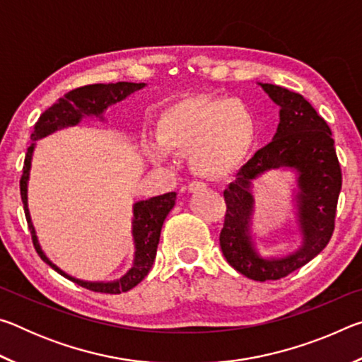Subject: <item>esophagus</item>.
Returning <instances> with one entry per match:
<instances>
[{
    "instance_id": "1",
    "label": "esophagus",
    "mask_w": 362,
    "mask_h": 362,
    "mask_svg": "<svg viewBox=\"0 0 362 362\" xmlns=\"http://www.w3.org/2000/svg\"><path fill=\"white\" fill-rule=\"evenodd\" d=\"M185 189L188 193H198V192H204L206 185L203 182H192V183H188Z\"/></svg>"
}]
</instances>
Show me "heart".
I'll return each mask as SVG.
<instances>
[{"mask_svg": "<svg viewBox=\"0 0 362 362\" xmlns=\"http://www.w3.org/2000/svg\"><path fill=\"white\" fill-rule=\"evenodd\" d=\"M158 142H148L146 155L159 163L170 151L188 153L196 175L218 180L246 161L257 137L249 105L226 97L196 95L170 103L158 116Z\"/></svg>", "mask_w": 362, "mask_h": 362, "instance_id": "heart-1", "label": "heart"}]
</instances>
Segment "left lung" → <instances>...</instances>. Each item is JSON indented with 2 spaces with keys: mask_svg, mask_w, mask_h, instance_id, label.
Segmentation results:
<instances>
[{
  "mask_svg": "<svg viewBox=\"0 0 362 362\" xmlns=\"http://www.w3.org/2000/svg\"><path fill=\"white\" fill-rule=\"evenodd\" d=\"M279 107V124L272 142L249 159L223 192L226 214L220 247L226 262L254 281H274L302 268L327 246L335 226L341 170L332 132L303 95L260 83ZM272 168L298 174V223L303 246L284 257H263L252 240V182Z\"/></svg>",
  "mask_w": 362,
  "mask_h": 362,
  "instance_id": "left-lung-1",
  "label": "left lung"
}]
</instances>
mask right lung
I'll return each instance as SVG.
<instances>
[{
    "label": "right lung",
    "instance_id": "obj_1",
    "mask_svg": "<svg viewBox=\"0 0 362 362\" xmlns=\"http://www.w3.org/2000/svg\"><path fill=\"white\" fill-rule=\"evenodd\" d=\"M145 88V83H112V84H89L83 86V88L73 89L66 93L62 99H59L52 107H49L45 113L40 116L36 121L35 131L32 132V145L28 146L25 163H23V174L21 177V196L23 203V211H25V217L28 222L30 233H32L33 246L36 252L45 260L49 267L56 269L57 273L62 274L66 279L73 281L78 286L86 287V289L102 292V293H121L131 291L136 287L140 281H142L146 274H148L150 268L155 262L156 249L159 243V235H161V228L164 223V218L173 209L175 204V192L164 193L161 196H155V198L139 201L132 207V238H134V263L132 268L127 272L124 276L116 281H83L76 279L62 272L57 265L47 259L46 254L38 243V236H36L35 226L32 223V217H30L28 211V198H27V188H28V177H30V168H32V156L36 145V140L49 136V134L56 132L59 129L69 126H76L84 116H95L103 121V112L113 105L116 102L124 100L127 95H131L136 90Z\"/></svg>",
    "mask_w": 362,
    "mask_h": 362
}]
</instances>
